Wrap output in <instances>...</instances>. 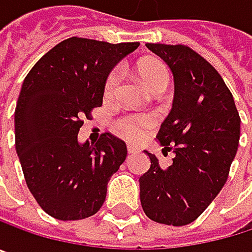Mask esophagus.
I'll return each instance as SVG.
<instances>
[{
	"label": "esophagus",
	"mask_w": 252,
	"mask_h": 252,
	"mask_svg": "<svg viewBox=\"0 0 252 252\" xmlns=\"http://www.w3.org/2000/svg\"><path fill=\"white\" fill-rule=\"evenodd\" d=\"M127 151H128V154H136V152H139V148L134 146V145H128L127 146Z\"/></svg>",
	"instance_id": "1"
}]
</instances>
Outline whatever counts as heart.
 I'll use <instances>...</instances> for the list:
<instances>
[{
  "label": "heart",
  "mask_w": 252,
  "mask_h": 252,
  "mask_svg": "<svg viewBox=\"0 0 252 252\" xmlns=\"http://www.w3.org/2000/svg\"><path fill=\"white\" fill-rule=\"evenodd\" d=\"M137 72L145 85L154 91L161 93L167 88L170 82V72L164 62L158 59H146L137 64ZM121 82L119 69H112L104 81L103 93L104 97H112ZM154 125V118L151 115H125L116 122V131L127 140H137L142 137L143 131Z\"/></svg>",
  "instance_id": "1"
}]
</instances>
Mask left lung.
Masks as SVG:
<instances>
[{"label":"left lung","instance_id":"1","mask_svg":"<svg viewBox=\"0 0 252 252\" xmlns=\"http://www.w3.org/2000/svg\"><path fill=\"white\" fill-rule=\"evenodd\" d=\"M171 69L174 100L161 124L162 151L176 158L161 168L148 151L151 168L140 182L145 214L162 224L185 226L195 221L224 186L235 159L241 118L233 95L220 73L186 45L146 44Z\"/></svg>","mask_w":252,"mask_h":252}]
</instances>
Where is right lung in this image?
<instances>
[{
  "label": "right lung",
  "instance_id": "add662e5",
  "mask_svg": "<svg viewBox=\"0 0 252 252\" xmlns=\"http://www.w3.org/2000/svg\"><path fill=\"white\" fill-rule=\"evenodd\" d=\"M137 47L72 36L45 53L23 81L14 110L16 152L35 201L57 220L95 214L127 158V146L113 134L81 145L78 133L82 119L101 106L109 72Z\"/></svg>",
  "mask_w": 252,
  "mask_h": 252
}]
</instances>
